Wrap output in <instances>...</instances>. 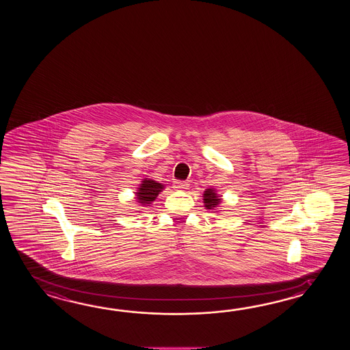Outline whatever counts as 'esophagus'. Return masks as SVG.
<instances>
[{"instance_id":"1","label":"esophagus","mask_w":350,"mask_h":350,"mask_svg":"<svg viewBox=\"0 0 350 350\" xmlns=\"http://www.w3.org/2000/svg\"><path fill=\"white\" fill-rule=\"evenodd\" d=\"M174 187H175L176 190L185 191V190L189 189V184H187V183H183V181H175V183H174Z\"/></svg>"}]
</instances>
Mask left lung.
Segmentation results:
<instances>
[{
	"label": "left lung",
	"instance_id": "obj_1",
	"mask_svg": "<svg viewBox=\"0 0 350 350\" xmlns=\"http://www.w3.org/2000/svg\"><path fill=\"white\" fill-rule=\"evenodd\" d=\"M220 201L221 200L219 199V196L216 195L213 189H208L204 193V202H205V208H216Z\"/></svg>",
	"mask_w": 350,
	"mask_h": 350
}]
</instances>
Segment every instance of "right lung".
Instances as JSON below:
<instances>
[{
  "instance_id": "1",
  "label": "right lung",
  "mask_w": 350,
  "mask_h": 350,
  "mask_svg": "<svg viewBox=\"0 0 350 350\" xmlns=\"http://www.w3.org/2000/svg\"><path fill=\"white\" fill-rule=\"evenodd\" d=\"M161 189H164L161 184H159L157 181H154V180H144L142 181V185L139 187V193H136V196H137V200L142 205H146V204H150L151 201L155 200L157 199V195L161 191Z\"/></svg>"
}]
</instances>
